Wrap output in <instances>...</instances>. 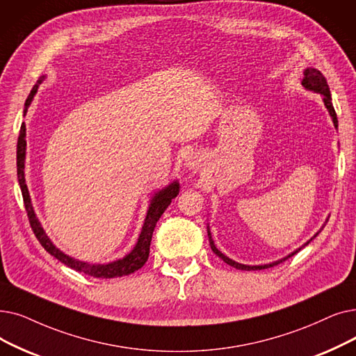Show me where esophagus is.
<instances>
[{
	"label": "esophagus",
	"mask_w": 356,
	"mask_h": 356,
	"mask_svg": "<svg viewBox=\"0 0 356 356\" xmlns=\"http://www.w3.org/2000/svg\"><path fill=\"white\" fill-rule=\"evenodd\" d=\"M184 165H186L192 172H197V170L204 165V159L199 152H192L184 160Z\"/></svg>",
	"instance_id": "34e87169"
}]
</instances>
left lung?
I'll use <instances>...</instances> for the list:
<instances>
[{
  "instance_id": "left-lung-1",
  "label": "left lung",
  "mask_w": 356,
  "mask_h": 356,
  "mask_svg": "<svg viewBox=\"0 0 356 356\" xmlns=\"http://www.w3.org/2000/svg\"><path fill=\"white\" fill-rule=\"evenodd\" d=\"M301 84H302V87H304V88L310 90V91H314V92H318V95H321V96H323L324 106H326V109L329 111V115H330V118H332V120H333V125H334V128L337 129V116H336V112H334V107H333V104H332L330 88H329V86H327L326 79H324V75H323L318 70H316V68H307V70L304 71V79H302ZM326 222H327V220H326ZM207 228H208V238H209V244H211V249H212V252H213L216 256H218L220 259H222L227 265L233 266V268H236V269H240V270H261V269L272 268V266H275V265H280V264H282V261H285L286 259H289L291 256H293L296 253H298V252L302 249V247H305L308 243H310L314 237H317V234L320 233V231H318V233H316V234H314V237H313V238L308 240L304 245H301V247H300V249L293 250L292 253H289L288 256H285V257H282V259H280V260L272 261V264H266V265H256V266H250V265H243V264H238V261H236V260H233V259L227 257L224 253H221L218 249H216V245H215V243H213V240H212V236H211L209 225H208ZM321 228H323V227H321Z\"/></svg>"
}]
</instances>
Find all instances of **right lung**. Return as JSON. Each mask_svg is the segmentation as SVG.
Instances as JSON below:
<instances>
[{"mask_svg": "<svg viewBox=\"0 0 356 356\" xmlns=\"http://www.w3.org/2000/svg\"><path fill=\"white\" fill-rule=\"evenodd\" d=\"M43 80H44V76H42L40 80H38V83L33 86L32 91H30V95L24 103V111H23L24 115L27 113L29 106H30V103H32L35 95L38 92V88ZM24 161H26V125L24 123H22L19 141H17V179H19L22 195L24 199V207L27 211L29 222H30V225H32V229H33L36 238L43 245V249L46 252L76 272H83L92 277H104V280L131 275L145 265V261L148 260V256H149V244H151L154 228H156L157 221L160 220V216L164 213L167 207L172 204V200L179 195L180 184L177 180L167 184L164 189L156 192L151 197L145 220H144V225L141 229V234H140V237H138L135 247L128 254H125L122 259L111 261V264H103V265L88 264V261L76 260V259L65 254L64 252H60L58 247L51 241V238L46 236L44 229L40 225L38 216L35 213L32 200H30L29 189H27L26 179H24Z\"/></svg>", "mask_w": 356, "mask_h": 356, "instance_id": "right-lung-1", "label": "right lung"}]
</instances>
